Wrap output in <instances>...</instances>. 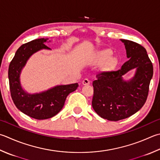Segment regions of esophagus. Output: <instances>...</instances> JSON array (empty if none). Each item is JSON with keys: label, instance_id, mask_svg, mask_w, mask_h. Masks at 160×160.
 Here are the masks:
<instances>
[{"label": "esophagus", "instance_id": "esophagus-1", "mask_svg": "<svg viewBox=\"0 0 160 160\" xmlns=\"http://www.w3.org/2000/svg\"><path fill=\"white\" fill-rule=\"evenodd\" d=\"M82 83L83 86H87V85H89L90 84V81L88 79H84L82 81Z\"/></svg>", "mask_w": 160, "mask_h": 160}]
</instances>
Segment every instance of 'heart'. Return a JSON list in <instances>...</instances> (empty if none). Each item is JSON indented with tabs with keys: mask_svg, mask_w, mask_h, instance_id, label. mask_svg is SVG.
Listing matches in <instances>:
<instances>
[{
	"mask_svg": "<svg viewBox=\"0 0 160 160\" xmlns=\"http://www.w3.org/2000/svg\"><path fill=\"white\" fill-rule=\"evenodd\" d=\"M112 55V51L108 49L99 50L93 56V61L96 62L107 61L104 65L105 70H111L116 67L118 61L115 57L111 56Z\"/></svg>",
	"mask_w": 160,
	"mask_h": 160,
	"instance_id": "b5f03b06",
	"label": "heart"
}]
</instances>
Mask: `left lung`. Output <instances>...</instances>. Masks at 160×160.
Segmentation results:
<instances>
[{"instance_id": "1", "label": "left lung", "mask_w": 160, "mask_h": 160, "mask_svg": "<svg viewBox=\"0 0 160 160\" xmlns=\"http://www.w3.org/2000/svg\"><path fill=\"white\" fill-rule=\"evenodd\" d=\"M124 44L129 61L118 71L102 72L92 82L94 88L92 106L102 118L111 121L127 118L143 106L153 75L152 64L145 48L134 42ZM134 68L135 75L129 80L123 75Z\"/></svg>"}]
</instances>
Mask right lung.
<instances>
[{"label": "right lung", "mask_w": 160, "mask_h": 160, "mask_svg": "<svg viewBox=\"0 0 160 160\" xmlns=\"http://www.w3.org/2000/svg\"><path fill=\"white\" fill-rule=\"evenodd\" d=\"M48 40L36 39L22 45L15 53L8 70L11 96L15 106L24 114L38 120L48 119L56 116L64 106L68 95L79 86L77 83L58 85L33 94L22 88L20 75L23 68L32 54L42 49H51L44 44Z\"/></svg>", "instance_id": "obj_1"}]
</instances>
